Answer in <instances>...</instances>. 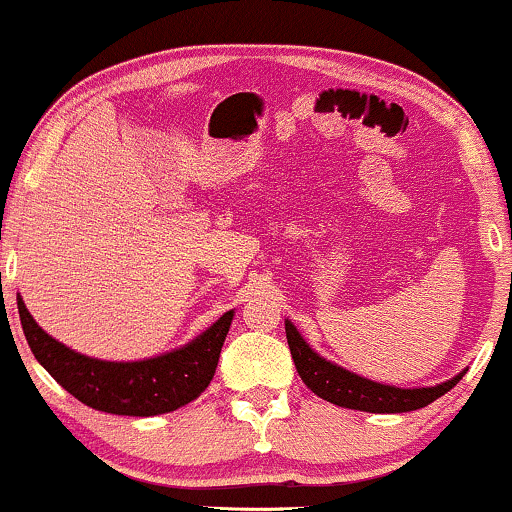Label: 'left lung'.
<instances>
[{
  "label": "left lung",
  "mask_w": 512,
  "mask_h": 512,
  "mask_svg": "<svg viewBox=\"0 0 512 512\" xmlns=\"http://www.w3.org/2000/svg\"><path fill=\"white\" fill-rule=\"evenodd\" d=\"M286 340H289V349L300 380L307 384V389H312L324 401L349 410L389 415V412H410L426 408L436 398L445 396L466 375V370H461L452 380L440 382L436 387L398 389L391 387V384L366 380V377L349 373V370L326 361L324 356H319L307 345L303 335L298 333V328L289 319H286Z\"/></svg>",
  "instance_id": "8db88e82"
}]
</instances>
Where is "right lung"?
Instances as JSON below:
<instances>
[{"mask_svg":"<svg viewBox=\"0 0 512 512\" xmlns=\"http://www.w3.org/2000/svg\"><path fill=\"white\" fill-rule=\"evenodd\" d=\"M18 314L34 359L62 389L88 408L111 415L153 417L191 403L209 387L233 310L174 352L144 361H100L51 338L18 296Z\"/></svg>","mask_w":512,"mask_h":512,"instance_id":"add662e5","label":"right lung"}]
</instances>
